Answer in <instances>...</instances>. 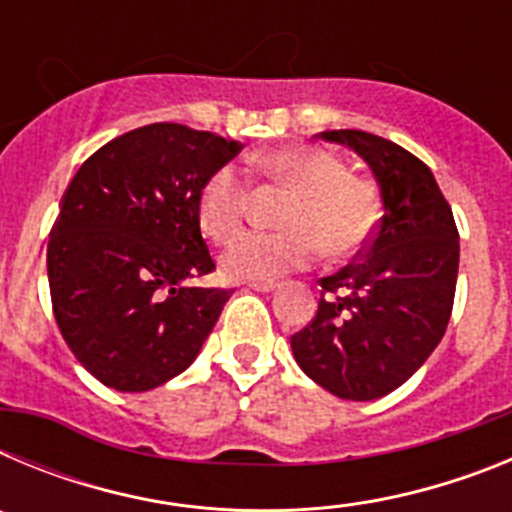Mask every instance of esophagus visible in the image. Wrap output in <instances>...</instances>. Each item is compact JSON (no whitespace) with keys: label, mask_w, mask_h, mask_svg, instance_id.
I'll use <instances>...</instances> for the list:
<instances>
[{"label":"esophagus","mask_w":512,"mask_h":512,"mask_svg":"<svg viewBox=\"0 0 512 512\" xmlns=\"http://www.w3.org/2000/svg\"><path fill=\"white\" fill-rule=\"evenodd\" d=\"M248 289H256V292H274L279 287L277 282H248Z\"/></svg>","instance_id":"1"}]
</instances>
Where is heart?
Instances as JSON below:
<instances>
[{
  "mask_svg": "<svg viewBox=\"0 0 512 512\" xmlns=\"http://www.w3.org/2000/svg\"><path fill=\"white\" fill-rule=\"evenodd\" d=\"M256 169L292 197L277 233H246L220 256V269L235 282H269L310 264L323 248L346 259L372 241L379 225V192L366 176L348 174L341 158L323 148L287 146L256 158ZM248 210V184L235 166H220L200 192V228L217 243L230 241Z\"/></svg>",
  "mask_w": 512,
  "mask_h": 512,
  "instance_id": "obj_1",
  "label": "heart"
}]
</instances>
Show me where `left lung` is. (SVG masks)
<instances>
[{
  "label": "left lung",
  "instance_id": "left-lung-1",
  "mask_svg": "<svg viewBox=\"0 0 512 512\" xmlns=\"http://www.w3.org/2000/svg\"><path fill=\"white\" fill-rule=\"evenodd\" d=\"M366 161L382 217L361 259L320 279L310 325L292 336L302 372L343 400H377L408 382L441 343L459 274V233L431 169L392 140L325 130Z\"/></svg>",
  "mask_w": 512,
  "mask_h": 512
}]
</instances>
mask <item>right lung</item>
Masks as SVG:
<instances>
[{
    "instance_id": "obj_1",
    "label": "right lung",
    "mask_w": 512,
    "mask_h": 512,
    "mask_svg": "<svg viewBox=\"0 0 512 512\" xmlns=\"http://www.w3.org/2000/svg\"><path fill=\"white\" fill-rule=\"evenodd\" d=\"M238 140L153 122L81 164L48 241L53 315L76 359L117 392L182 374L230 289L192 287L215 269L200 233V192L241 153Z\"/></svg>"
}]
</instances>
